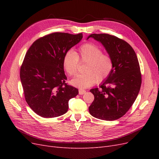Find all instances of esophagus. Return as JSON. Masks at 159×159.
Returning <instances> with one entry per match:
<instances>
[{"mask_svg":"<svg viewBox=\"0 0 159 159\" xmlns=\"http://www.w3.org/2000/svg\"><path fill=\"white\" fill-rule=\"evenodd\" d=\"M85 92H86L85 90L81 89H79V94H80V95H83V94H84Z\"/></svg>","mask_w":159,"mask_h":159,"instance_id":"obj_1","label":"esophagus"}]
</instances>
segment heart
Segmentation results:
<instances>
[{
    "label": "heart",
    "instance_id": "heart-1",
    "mask_svg": "<svg viewBox=\"0 0 159 159\" xmlns=\"http://www.w3.org/2000/svg\"><path fill=\"white\" fill-rule=\"evenodd\" d=\"M79 61L86 64L84 72L71 81L75 87L84 89L96 82L101 84L106 80L113 70V61L109 55L103 54V50L93 43H86L81 46L78 53L70 50L63 57L62 65L66 72L70 76L78 73Z\"/></svg>",
    "mask_w": 159,
    "mask_h": 159
}]
</instances>
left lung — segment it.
Returning a JSON list of instances; mask_svg holds the SVG:
<instances>
[{
	"label": "left lung",
	"mask_w": 159,
	"mask_h": 159,
	"mask_svg": "<svg viewBox=\"0 0 159 159\" xmlns=\"http://www.w3.org/2000/svg\"><path fill=\"white\" fill-rule=\"evenodd\" d=\"M113 61L111 74L99 88L90 91L94 100L89 107L93 117L113 121L123 117L135 101L141 85V73L137 55L125 40L108 34H93Z\"/></svg>",
	"instance_id": "left-lung-1"
}]
</instances>
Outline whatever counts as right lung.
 Returning <instances> with one entry per match:
<instances>
[{"label":"right lung","instance_id":"add662e5","mask_svg":"<svg viewBox=\"0 0 159 159\" xmlns=\"http://www.w3.org/2000/svg\"><path fill=\"white\" fill-rule=\"evenodd\" d=\"M82 33L54 32L38 38L28 50L20 76L26 103L44 118L60 116L78 89L66 83L62 60L65 53L80 42Z\"/></svg>","mask_w":159,"mask_h":159}]
</instances>
